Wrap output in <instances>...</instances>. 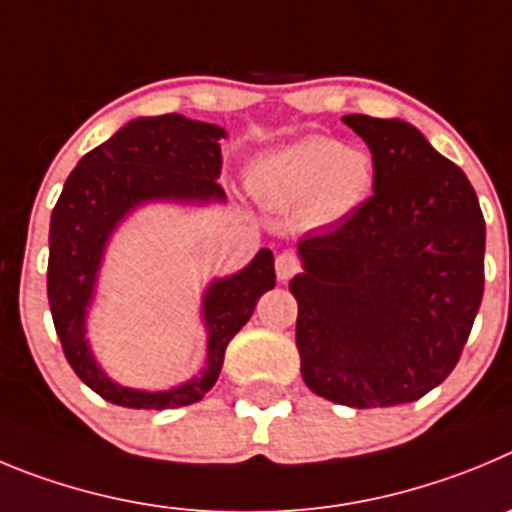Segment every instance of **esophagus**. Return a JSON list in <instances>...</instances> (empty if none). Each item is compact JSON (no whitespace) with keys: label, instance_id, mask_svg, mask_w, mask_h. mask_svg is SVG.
<instances>
[{"label":"esophagus","instance_id":"obj_1","mask_svg":"<svg viewBox=\"0 0 512 512\" xmlns=\"http://www.w3.org/2000/svg\"><path fill=\"white\" fill-rule=\"evenodd\" d=\"M275 273H278V280H290L293 275L301 273V260H298L293 252H283V255H278V260H275Z\"/></svg>","mask_w":512,"mask_h":512}]
</instances>
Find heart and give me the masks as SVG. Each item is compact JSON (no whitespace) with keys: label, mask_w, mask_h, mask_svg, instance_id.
I'll list each match as a JSON object with an SVG mask.
<instances>
[{"label":"heart","mask_w":512,"mask_h":512,"mask_svg":"<svg viewBox=\"0 0 512 512\" xmlns=\"http://www.w3.org/2000/svg\"><path fill=\"white\" fill-rule=\"evenodd\" d=\"M372 176V158L365 150L313 135L262 155L247 181L267 206H303L308 222L329 224L365 201Z\"/></svg>","instance_id":"heart-1"}]
</instances>
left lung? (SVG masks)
Returning <instances> with one entry per match:
<instances>
[{
  "label": "left lung",
  "instance_id": "left-lung-1",
  "mask_svg": "<svg viewBox=\"0 0 512 512\" xmlns=\"http://www.w3.org/2000/svg\"><path fill=\"white\" fill-rule=\"evenodd\" d=\"M375 193L298 242L296 347L308 388L349 408L413 403L451 375L485 293V216L459 165L400 119L349 114Z\"/></svg>",
  "mask_w": 512,
  "mask_h": 512
}]
</instances>
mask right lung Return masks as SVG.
<instances>
[{
	"instance_id": "obj_1",
	"label": "right lung",
	"mask_w": 512,
	"mask_h": 512,
	"mask_svg": "<svg viewBox=\"0 0 512 512\" xmlns=\"http://www.w3.org/2000/svg\"><path fill=\"white\" fill-rule=\"evenodd\" d=\"M222 137V127L193 122L181 114L132 119L104 145L78 160L55 204L48 257L50 313L68 365L109 403L137 411H165L199 403L222 372L232 336L250 321L262 293L275 285V260L270 250L257 252L242 273L216 280L204 298L209 367L201 377L165 393H142L114 385L96 367L86 344V306L112 229L142 201L224 199L222 186L216 183L222 173Z\"/></svg>"
}]
</instances>
